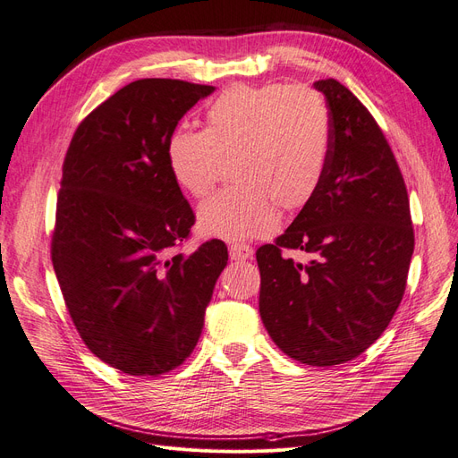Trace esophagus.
Here are the masks:
<instances>
[{"label": "esophagus", "instance_id": "obj_1", "mask_svg": "<svg viewBox=\"0 0 458 458\" xmlns=\"http://www.w3.org/2000/svg\"><path fill=\"white\" fill-rule=\"evenodd\" d=\"M229 254H231V259L242 261V259H250V258L254 256V250H252L250 244L234 242V244H231V248H229Z\"/></svg>", "mask_w": 458, "mask_h": 458}]
</instances>
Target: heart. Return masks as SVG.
<instances>
[{
	"instance_id": "1",
	"label": "heart",
	"mask_w": 458,
	"mask_h": 458,
	"mask_svg": "<svg viewBox=\"0 0 458 458\" xmlns=\"http://www.w3.org/2000/svg\"><path fill=\"white\" fill-rule=\"evenodd\" d=\"M332 148V122L323 97L288 84L233 86L206 108L204 130L175 128L165 145L175 183L204 199L225 164L237 185L216 192L199 210L210 237H267L281 210L306 208L323 185Z\"/></svg>"
}]
</instances>
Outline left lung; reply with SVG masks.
Returning <instances> with one entry per match:
<instances>
[{
  "label": "left lung",
  "instance_id": "left-lung-1",
  "mask_svg": "<svg viewBox=\"0 0 458 458\" xmlns=\"http://www.w3.org/2000/svg\"><path fill=\"white\" fill-rule=\"evenodd\" d=\"M332 122L328 170L315 199L258 248L259 315L279 350L332 367L361 355L405 294L414 231L403 175L386 137L338 80L315 81ZM308 251L310 264L282 250Z\"/></svg>",
  "mask_w": 458,
  "mask_h": 458
}]
</instances>
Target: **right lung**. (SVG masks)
<instances>
[{
  "mask_svg": "<svg viewBox=\"0 0 458 458\" xmlns=\"http://www.w3.org/2000/svg\"><path fill=\"white\" fill-rule=\"evenodd\" d=\"M214 86L145 78L81 120L63 162L51 259L80 338L106 365L158 377L195 350L227 246L191 256L195 214L168 168L177 122Z\"/></svg>",
  "mask_w": 458,
  "mask_h": 458,
  "instance_id": "1",
  "label": "right lung"
}]
</instances>
